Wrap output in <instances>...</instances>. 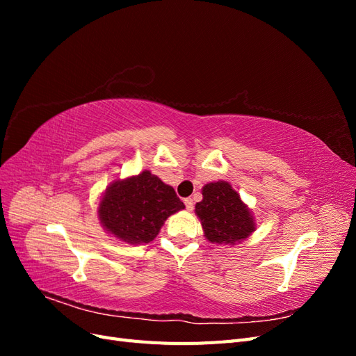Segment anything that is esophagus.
I'll return each mask as SVG.
<instances>
[{
  "mask_svg": "<svg viewBox=\"0 0 356 356\" xmlns=\"http://www.w3.org/2000/svg\"><path fill=\"white\" fill-rule=\"evenodd\" d=\"M184 203H186V208H187V211H193V208H195V202H193V199H191V197L184 199Z\"/></svg>",
  "mask_w": 356,
  "mask_h": 356,
  "instance_id": "obj_1",
  "label": "esophagus"
}]
</instances>
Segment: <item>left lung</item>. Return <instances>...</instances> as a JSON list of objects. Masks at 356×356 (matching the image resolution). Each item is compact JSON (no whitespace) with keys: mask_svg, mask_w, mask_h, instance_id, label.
Segmentation results:
<instances>
[{"mask_svg":"<svg viewBox=\"0 0 356 356\" xmlns=\"http://www.w3.org/2000/svg\"><path fill=\"white\" fill-rule=\"evenodd\" d=\"M202 202L196 203V213L209 242L234 245L255 230L250 209L229 182H209L202 188Z\"/></svg>","mask_w":356,"mask_h":356,"instance_id":"left-lung-1","label":"left lung"}]
</instances>
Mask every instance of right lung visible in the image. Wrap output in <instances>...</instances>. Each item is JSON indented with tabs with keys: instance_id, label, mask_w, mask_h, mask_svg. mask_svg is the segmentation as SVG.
I'll use <instances>...</instances> for the list:
<instances>
[{
	"instance_id": "obj_1",
	"label": "right lung",
	"mask_w": 356,
	"mask_h": 356,
	"mask_svg": "<svg viewBox=\"0 0 356 356\" xmlns=\"http://www.w3.org/2000/svg\"><path fill=\"white\" fill-rule=\"evenodd\" d=\"M184 208L174 188L144 170L114 181L105 190L98 213L104 229L114 238L139 245L152 242L169 215Z\"/></svg>"
}]
</instances>
